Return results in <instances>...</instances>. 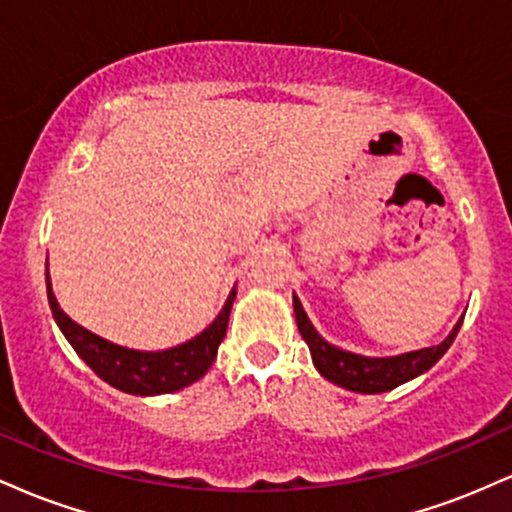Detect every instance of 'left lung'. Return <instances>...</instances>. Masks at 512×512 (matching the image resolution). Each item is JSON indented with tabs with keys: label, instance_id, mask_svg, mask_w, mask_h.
<instances>
[{
	"label": "left lung",
	"instance_id": "left-lung-1",
	"mask_svg": "<svg viewBox=\"0 0 512 512\" xmlns=\"http://www.w3.org/2000/svg\"><path fill=\"white\" fill-rule=\"evenodd\" d=\"M293 310H296L298 330H301L305 344H308L310 354H313V363L320 370V375H325L327 380L344 387V390L361 392V395H380V392L395 390L397 385L426 373L450 349V344L455 342L457 330L462 325V320L457 322L455 330L448 334V339L440 342L438 346H428V349L409 351V354L392 358H366L327 344L315 332V327L310 325L308 315H305L303 305L296 296H293Z\"/></svg>",
	"mask_w": 512,
	"mask_h": 512
}]
</instances>
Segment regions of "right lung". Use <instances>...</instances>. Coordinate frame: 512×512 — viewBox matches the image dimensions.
<instances>
[{
    "label": "right lung",
    "mask_w": 512,
    "mask_h": 512,
    "mask_svg": "<svg viewBox=\"0 0 512 512\" xmlns=\"http://www.w3.org/2000/svg\"><path fill=\"white\" fill-rule=\"evenodd\" d=\"M233 298H236V291H231L219 317L195 339L175 346V349L154 354V351H132L125 346H115L69 320L55 301L48 274L50 310L67 342L74 346L76 354L84 358L86 366L98 378L117 387V390L129 392V395H166V392L182 390V387L197 383L211 368L221 339L226 337Z\"/></svg>",
    "instance_id": "1"
}]
</instances>
